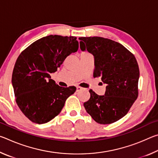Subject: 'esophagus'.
<instances>
[{"label":"esophagus","mask_w":158,"mask_h":158,"mask_svg":"<svg viewBox=\"0 0 158 158\" xmlns=\"http://www.w3.org/2000/svg\"><path fill=\"white\" fill-rule=\"evenodd\" d=\"M82 90V88L81 87H79V86H77V91H80V90Z\"/></svg>","instance_id":"esophagus-1"}]
</instances>
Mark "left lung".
Instances as JSON below:
<instances>
[{
  "label": "left lung",
  "mask_w": 158,
  "mask_h": 158,
  "mask_svg": "<svg viewBox=\"0 0 158 158\" xmlns=\"http://www.w3.org/2000/svg\"><path fill=\"white\" fill-rule=\"evenodd\" d=\"M80 49L94 56L95 77L106 85L104 95L90 90V98L84 103L87 113L98 123L109 124L122 118L138 96L139 79L137 60L118 42L102 37H81Z\"/></svg>",
  "instance_id": "left-lung-1"
}]
</instances>
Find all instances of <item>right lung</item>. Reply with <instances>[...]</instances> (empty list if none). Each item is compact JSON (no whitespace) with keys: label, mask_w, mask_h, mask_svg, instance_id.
<instances>
[{"label":"right lung","mask_w":158,"mask_h":158,"mask_svg":"<svg viewBox=\"0 0 158 158\" xmlns=\"http://www.w3.org/2000/svg\"><path fill=\"white\" fill-rule=\"evenodd\" d=\"M78 48L75 37L50 35L34 42L19 56L12 84L18 106L32 122L44 124L50 121L75 92L74 86H59L50 74Z\"/></svg>","instance_id":"right-lung-1"}]
</instances>
